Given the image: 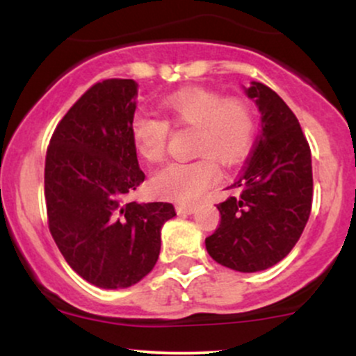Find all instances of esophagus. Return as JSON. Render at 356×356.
Wrapping results in <instances>:
<instances>
[{
  "label": "esophagus",
  "instance_id": "34e87169",
  "mask_svg": "<svg viewBox=\"0 0 356 356\" xmlns=\"http://www.w3.org/2000/svg\"><path fill=\"white\" fill-rule=\"evenodd\" d=\"M175 209L179 214H192V212H195V206H177Z\"/></svg>",
  "mask_w": 356,
  "mask_h": 356
}]
</instances>
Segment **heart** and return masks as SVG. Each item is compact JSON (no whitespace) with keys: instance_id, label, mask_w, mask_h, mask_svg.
Segmentation results:
<instances>
[{"instance_id":"heart-1","label":"heart","mask_w":356,"mask_h":356,"mask_svg":"<svg viewBox=\"0 0 356 356\" xmlns=\"http://www.w3.org/2000/svg\"><path fill=\"white\" fill-rule=\"evenodd\" d=\"M165 120L137 113L130 124V136L138 155L149 164L164 161L169 124L194 130L189 162H172L150 179L155 197L174 202H194L218 181L214 162L234 167L246 159L254 144L256 112L243 97H224L216 90L189 87L159 100Z\"/></svg>"}]
</instances>
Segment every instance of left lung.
Segmentation results:
<instances>
[{"label": "left lung", "mask_w": 356, "mask_h": 356, "mask_svg": "<svg viewBox=\"0 0 356 356\" xmlns=\"http://www.w3.org/2000/svg\"><path fill=\"white\" fill-rule=\"evenodd\" d=\"M248 97L261 112V134L243 172L218 204L220 224L206 249L214 261L241 273L275 266L295 248L313 201L312 150L283 99L252 81Z\"/></svg>", "instance_id": "obj_1"}]
</instances>
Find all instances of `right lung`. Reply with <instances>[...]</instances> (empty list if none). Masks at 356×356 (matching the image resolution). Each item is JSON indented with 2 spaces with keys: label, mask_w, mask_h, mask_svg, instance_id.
Masks as SVG:
<instances>
[{
  "label": "right lung",
  "mask_w": 356,
  "mask_h": 356,
  "mask_svg": "<svg viewBox=\"0 0 356 356\" xmlns=\"http://www.w3.org/2000/svg\"><path fill=\"white\" fill-rule=\"evenodd\" d=\"M136 95L134 80L97 81L58 122L44 159L53 239L76 275L107 289L152 271L175 216L169 202L129 201L145 179L130 136Z\"/></svg>",
  "instance_id": "1"
}]
</instances>
